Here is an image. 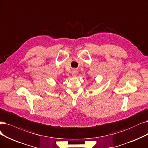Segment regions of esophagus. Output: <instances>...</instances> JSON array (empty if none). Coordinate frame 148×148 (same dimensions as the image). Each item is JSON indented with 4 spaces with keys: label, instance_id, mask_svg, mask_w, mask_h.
Masks as SVG:
<instances>
[{
    "label": "esophagus",
    "instance_id": "34e87169",
    "mask_svg": "<svg viewBox=\"0 0 148 148\" xmlns=\"http://www.w3.org/2000/svg\"><path fill=\"white\" fill-rule=\"evenodd\" d=\"M72 75L74 76V77H75L77 75V71L75 69H73L72 71Z\"/></svg>",
    "mask_w": 148,
    "mask_h": 148
}]
</instances>
